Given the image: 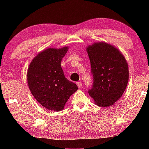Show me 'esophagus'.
I'll use <instances>...</instances> for the list:
<instances>
[{
	"label": "esophagus",
	"instance_id": "obj_1",
	"mask_svg": "<svg viewBox=\"0 0 149 149\" xmlns=\"http://www.w3.org/2000/svg\"><path fill=\"white\" fill-rule=\"evenodd\" d=\"M77 86H78L79 88H81V87H82V83H81V82H77Z\"/></svg>",
	"mask_w": 149,
	"mask_h": 149
}]
</instances>
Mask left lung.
I'll use <instances>...</instances> for the list:
<instances>
[{"label": "left lung", "instance_id": "obj_1", "mask_svg": "<svg viewBox=\"0 0 149 149\" xmlns=\"http://www.w3.org/2000/svg\"><path fill=\"white\" fill-rule=\"evenodd\" d=\"M93 76L88 90L99 107L113 105L123 95L129 79L125 58L115 47L106 42L93 43L87 48Z\"/></svg>", "mask_w": 149, "mask_h": 149}]
</instances>
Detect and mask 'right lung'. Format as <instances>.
Segmentation results:
<instances>
[{"label": "right lung", "instance_id": "obj_1", "mask_svg": "<svg viewBox=\"0 0 149 149\" xmlns=\"http://www.w3.org/2000/svg\"><path fill=\"white\" fill-rule=\"evenodd\" d=\"M68 47L49 48L32 60L28 69L29 89L36 100L45 109L60 111L69 97L78 89L64 76L61 62Z\"/></svg>", "mask_w": 149, "mask_h": 149}]
</instances>
